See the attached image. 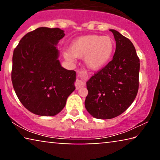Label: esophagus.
<instances>
[{
    "label": "esophagus",
    "instance_id": "obj_1",
    "mask_svg": "<svg viewBox=\"0 0 160 160\" xmlns=\"http://www.w3.org/2000/svg\"><path fill=\"white\" fill-rule=\"evenodd\" d=\"M75 85H76V88L78 89L82 88V87H84L85 84H84V82H82V80L77 79V80H76V83H75Z\"/></svg>",
    "mask_w": 160,
    "mask_h": 160
}]
</instances>
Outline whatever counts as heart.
Masks as SVG:
<instances>
[{"instance_id":"b5f03b06","label":"heart","mask_w":160,"mask_h":160,"mask_svg":"<svg viewBox=\"0 0 160 160\" xmlns=\"http://www.w3.org/2000/svg\"><path fill=\"white\" fill-rule=\"evenodd\" d=\"M114 49L115 42L111 37L88 35L76 39L70 51L64 52V57L68 61H74L76 58H84L87 68L98 71L111 60Z\"/></svg>"}]
</instances>
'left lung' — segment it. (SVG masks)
I'll list each match as a JSON object with an SVG mask.
<instances>
[{
	"mask_svg": "<svg viewBox=\"0 0 160 160\" xmlns=\"http://www.w3.org/2000/svg\"><path fill=\"white\" fill-rule=\"evenodd\" d=\"M116 50L112 60L87 82L84 105L96 119H108L124 112L134 101L139 87L140 60L128 38L115 30Z\"/></svg>",
	"mask_w": 160,
	"mask_h": 160,
	"instance_id": "obj_1",
	"label": "left lung"
}]
</instances>
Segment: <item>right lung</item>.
Wrapping results in <instances>:
<instances>
[{
	"instance_id": "add662e5",
	"label": "right lung",
	"mask_w": 160,
	"mask_h": 160,
	"mask_svg": "<svg viewBox=\"0 0 160 160\" xmlns=\"http://www.w3.org/2000/svg\"><path fill=\"white\" fill-rule=\"evenodd\" d=\"M60 28H38L25 35L12 58V82L21 103L30 112L52 117L62 110L75 90L76 71L61 66L56 45Z\"/></svg>"
}]
</instances>
